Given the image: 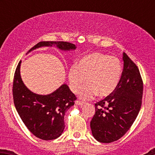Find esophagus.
I'll return each instance as SVG.
<instances>
[{
    "mask_svg": "<svg viewBox=\"0 0 155 155\" xmlns=\"http://www.w3.org/2000/svg\"><path fill=\"white\" fill-rule=\"evenodd\" d=\"M75 104H76V105L82 106V105H83L84 104H85V102H82V101H76V102H75Z\"/></svg>",
    "mask_w": 155,
    "mask_h": 155,
    "instance_id": "34e87169",
    "label": "esophagus"
}]
</instances>
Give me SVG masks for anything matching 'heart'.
I'll use <instances>...</instances> for the list:
<instances>
[{
  "label": "heart",
  "mask_w": 155,
  "mask_h": 155,
  "mask_svg": "<svg viewBox=\"0 0 155 155\" xmlns=\"http://www.w3.org/2000/svg\"><path fill=\"white\" fill-rule=\"evenodd\" d=\"M122 65L115 56L101 52H94L83 56L70 69L68 73L71 90L78 93L81 91L82 99L94 96L107 97L115 91L121 79Z\"/></svg>",
  "instance_id": "heart-1"
}]
</instances>
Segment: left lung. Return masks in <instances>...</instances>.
<instances>
[{
	"instance_id": "8db88e82",
	"label": "left lung",
	"mask_w": 155,
	"mask_h": 155,
	"mask_svg": "<svg viewBox=\"0 0 155 155\" xmlns=\"http://www.w3.org/2000/svg\"><path fill=\"white\" fill-rule=\"evenodd\" d=\"M124 68L118 86L112 94L95 104L91 121L94 137L100 143L119 140L130 128L142 105L143 82L138 67L125 52Z\"/></svg>"
}]
</instances>
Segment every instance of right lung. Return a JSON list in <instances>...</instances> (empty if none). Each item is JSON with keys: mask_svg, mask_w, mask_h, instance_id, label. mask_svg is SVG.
<instances>
[{"mask_svg": "<svg viewBox=\"0 0 155 155\" xmlns=\"http://www.w3.org/2000/svg\"><path fill=\"white\" fill-rule=\"evenodd\" d=\"M56 45L63 50L75 49V44L64 41H42L28 51L41 46ZM20 64L14 73L12 96L15 109L25 125L40 140H52L61 135L64 129V115L77 98L65 84L48 95H39L26 87L20 76Z\"/></svg>", "mask_w": 155, "mask_h": 155, "instance_id": "right-lung-1", "label": "right lung"}]
</instances>
